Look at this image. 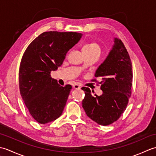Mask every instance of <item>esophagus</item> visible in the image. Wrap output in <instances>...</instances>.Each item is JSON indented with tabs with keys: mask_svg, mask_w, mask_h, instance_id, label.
<instances>
[{
	"mask_svg": "<svg viewBox=\"0 0 156 156\" xmlns=\"http://www.w3.org/2000/svg\"><path fill=\"white\" fill-rule=\"evenodd\" d=\"M81 88V86L78 84H74L73 85V88L74 89H80Z\"/></svg>",
	"mask_w": 156,
	"mask_h": 156,
	"instance_id": "1",
	"label": "esophagus"
}]
</instances>
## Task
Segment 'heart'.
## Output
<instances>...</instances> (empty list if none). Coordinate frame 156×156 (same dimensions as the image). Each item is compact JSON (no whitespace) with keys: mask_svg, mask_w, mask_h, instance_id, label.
Instances as JSON below:
<instances>
[{"mask_svg":"<svg viewBox=\"0 0 156 156\" xmlns=\"http://www.w3.org/2000/svg\"><path fill=\"white\" fill-rule=\"evenodd\" d=\"M83 50H88V51H95L98 50L101 51V48L99 45L96 44V43H90L84 45Z\"/></svg>","mask_w":156,"mask_h":156,"instance_id":"1","label":"heart"}]
</instances>
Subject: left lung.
Here are the masks:
<instances>
[{"label": "left lung", "instance_id": "left-lung-1", "mask_svg": "<svg viewBox=\"0 0 156 156\" xmlns=\"http://www.w3.org/2000/svg\"><path fill=\"white\" fill-rule=\"evenodd\" d=\"M114 42L107 59L96 71L95 77H102V81L92 80L101 84L103 94L94 97L90 88H82L85 92L82 107L86 113L92 120L103 126L118 120L131 96L133 69L131 59L121 39L115 38Z\"/></svg>", "mask_w": 156, "mask_h": 156}]
</instances>
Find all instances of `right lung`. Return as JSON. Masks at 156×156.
Listing matches in <instances>:
<instances>
[{
    "instance_id": "obj_1",
    "label": "right lung",
    "mask_w": 156,
    "mask_h": 156,
    "mask_svg": "<svg viewBox=\"0 0 156 156\" xmlns=\"http://www.w3.org/2000/svg\"><path fill=\"white\" fill-rule=\"evenodd\" d=\"M82 35L76 32H44L23 54L19 73L20 93L39 123L55 121L64 111L72 86L61 87L51 77V72L62 66L67 52Z\"/></svg>"
}]
</instances>
